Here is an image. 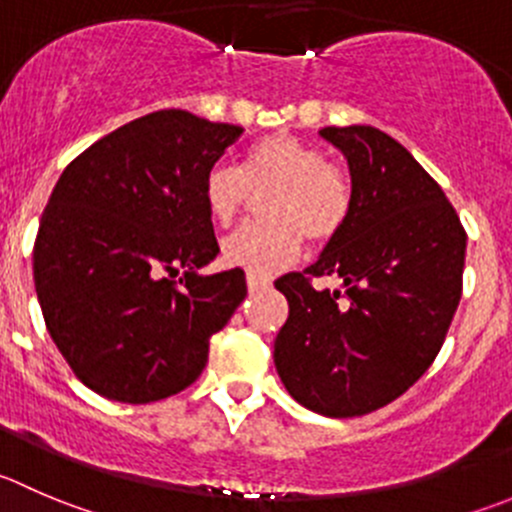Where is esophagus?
<instances>
[{
  "mask_svg": "<svg viewBox=\"0 0 512 512\" xmlns=\"http://www.w3.org/2000/svg\"><path fill=\"white\" fill-rule=\"evenodd\" d=\"M272 282L267 280V277H260V275H247V290L250 292H260V290H267Z\"/></svg>",
  "mask_w": 512,
  "mask_h": 512,
  "instance_id": "obj_1",
  "label": "esophagus"
}]
</instances>
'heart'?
<instances>
[{"label": "heart", "instance_id": "1", "mask_svg": "<svg viewBox=\"0 0 512 512\" xmlns=\"http://www.w3.org/2000/svg\"><path fill=\"white\" fill-rule=\"evenodd\" d=\"M255 195L267 225H245L222 242V260L250 275L267 277L292 265L307 242L332 240L350 217L352 182L327 152L292 135L257 142L242 170L217 162L205 175V205L212 220L232 225Z\"/></svg>", "mask_w": 512, "mask_h": 512}]
</instances>
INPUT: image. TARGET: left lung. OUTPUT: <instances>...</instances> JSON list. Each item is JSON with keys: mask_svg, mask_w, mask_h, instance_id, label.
<instances>
[{"mask_svg": "<svg viewBox=\"0 0 512 512\" xmlns=\"http://www.w3.org/2000/svg\"><path fill=\"white\" fill-rule=\"evenodd\" d=\"M320 135L345 155L352 207L315 265L275 282L290 305L275 367L307 410L355 418L393 403L433 365L463 292L468 235L393 137L367 124ZM315 276H340L346 297L315 291Z\"/></svg>", "mask_w": 512, "mask_h": 512, "instance_id": "1", "label": "left lung"}]
</instances>
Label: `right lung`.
I'll list each match as a JSON object with an SVG mask.
<instances>
[{"label": "right lung", "instance_id": "1", "mask_svg": "<svg viewBox=\"0 0 512 512\" xmlns=\"http://www.w3.org/2000/svg\"><path fill=\"white\" fill-rule=\"evenodd\" d=\"M242 127L162 109L67 165L39 220L34 287L74 375L130 405L177 395L207 365L210 337L245 300V272L217 257L205 175Z\"/></svg>", "mask_w": 512, "mask_h": 512}]
</instances>
